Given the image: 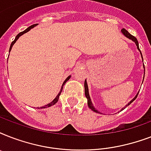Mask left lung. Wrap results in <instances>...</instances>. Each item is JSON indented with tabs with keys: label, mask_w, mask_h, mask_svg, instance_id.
I'll return each instance as SVG.
<instances>
[{
	"label": "left lung",
	"mask_w": 151,
	"mask_h": 151,
	"mask_svg": "<svg viewBox=\"0 0 151 151\" xmlns=\"http://www.w3.org/2000/svg\"><path fill=\"white\" fill-rule=\"evenodd\" d=\"M122 33H123V34H124V36L127 37L128 38L132 40V41H133L134 42L136 43V46H137V48H138V50H139V43H138V41H137V39H136V37H134V36H132V34H129V32L127 31V30L125 29H122ZM139 51H140V50H139ZM140 53H141V52H140ZM85 96H86V98H87V99H88V107H89L90 109H91V110H92L95 111V112L99 113V111H98V110H96V109H95V108H94V106H92V102H91V99H90L89 94H88V85H87V82H86V81H85ZM137 96H138V94L136 95V96H135V98H134V99H132V100L130 101V103H129V104H128V105H129L130 103H132V102H133V101L135 100V99H136V98H137ZM128 105H126V106ZM126 106H125V107H126ZM125 107H124V108H125ZM122 110H123V109H122Z\"/></svg>",
	"instance_id": "obj_1"
}]
</instances>
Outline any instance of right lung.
<instances>
[{"label": "right lung", "instance_id": "add662e5", "mask_svg": "<svg viewBox=\"0 0 151 151\" xmlns=\"http://www.w3.org/2000/svg\"><path fill=\"white\" fill-rule=\"evenodd\" d=\"M37 24H34V25H32V26H30V27H28V28H27V29H26L24 30V31H22V32H20L19 34H18L17 36L15 37V40H14V41H12V44H11V46H10V48H9V52H10L11 51V49H12V45H14V44L15 43V41H17L18 40V38H19V37L20 36H21V35H22V34H25V33H27V32H28L29 30V29H31V28H33V27H35V26H36ZM70 76H69L68 78H66V80L64 81V82H63V86L64 85H65V83L66 82V81H67L69 80V79H70ZM63 86H62V88H61V91H60V92H59V94H58V96H57L56 97H55V99L53 101H52V103H48V104H47V105H45V106H41V107H40L41 108V109H44V108H47V107H49V106H52V105H54V104H55V103H57V102H58V100H59V95L61 94V92H62V90H63ZM39 108V107H38Z\"/></svg>", "mask_w": 151, "mask_h": 151}]
</instances>
